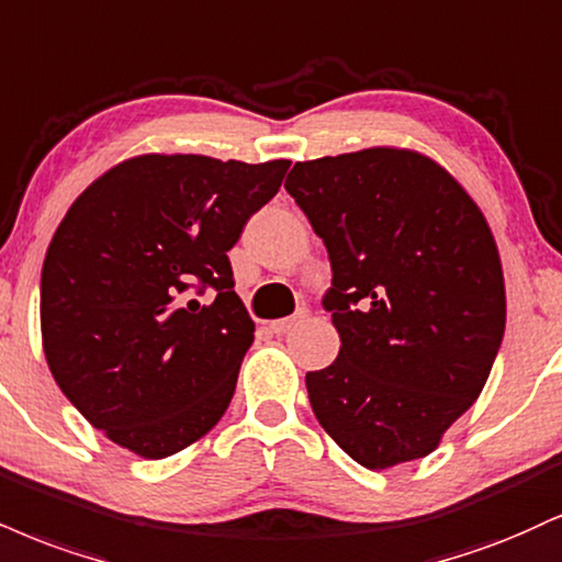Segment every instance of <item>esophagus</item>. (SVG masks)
I'll return each mask as SVG.
<instances>
[{
  "instance_id": "esophagus-1",
  "label": "esophagus",
  "mask_w": 562,
  "mask_h": 562,
  "mask_svg": "<svg viewBox=\"0 0 562 562\" xmlns=\"http://www.w3.org/2000/svg\"><path fill=\"white\" fill-rule=\"evenodd\" d=\"M303 311H299V314L295 316H288V319H277V322H269V333H274V335H282V333H288L290 327H293L295 322H301L303 319Z\"/></svg>"
}]
</instances>
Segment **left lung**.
<instances>
[{
    "label": "left lung",
    "instance_id": "1",
    "mask_svg": "<svg viewBox=\"0 0 562 562\" xmlns=\"http://www.w3.org/2000/svg\"><path fill=\"white\" fill-rule=\"evenodd\" d=\"M285 191L327 246L340 353L308 371L314 416L371 471L429 456L474 405L505 333L482 209L411 148L295 161Z\"/></svg>",
    "mask_w": 562,
    "mask_h": 562
}]
</instances>
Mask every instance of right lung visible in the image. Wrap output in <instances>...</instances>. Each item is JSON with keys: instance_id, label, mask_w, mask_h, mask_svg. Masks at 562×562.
Wrapping results in <instances>:
<instances>
[{"instance_id": "add662e5", "label": "right lung", "mask_w": 562, "mask_h": 562, "mask_svg": "<svg viewBox=\"0 0 562 562\" xmlns=\"http://www.w3.org/2000/svg\"><path fill=\"white\" fill-rule=\"evenodd\" d=\"M288 167L144 154L67 209L42 269L44 356L114 445L159 461L227 411L254 342L227 251ZM204 289L215 299L201 304Z\"/></svg>"}]
</instances>
